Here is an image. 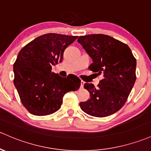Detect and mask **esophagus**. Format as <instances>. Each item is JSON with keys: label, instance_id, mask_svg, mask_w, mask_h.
Wrapping results in <instances>:
<instances>
[{"label": "esophagus", "instance_id": "esophagus-1", "mask_svg": "<svg viewBox=\"0 0 151 151\" xmlns=\"http://www.w3.org/2000/svg\"><path fill=\"white\" fill-rule=\"evenodd\" d=\"M84 84H85V82L83 81H81V88H83Z\"/></svg>", "mask_w": 151, "mask_h": 151}]
</instances>
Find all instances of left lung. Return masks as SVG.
I'll list each match as a JSON object with an SVG mask.
<instances>
[{
  "label": "left lung",
  "mask_w": 151,
  "mask_h": 151,
  "mask_svg": "<svg viewBox=\"0 0 151 151\" xmlns=\"http://www.w3.org/2000/svg\"><path fill=\"white\" fill-rule=\"evenodd\" d=\"M78 42L93 60L89 69L103 76L97 88L84 84L91 97L81 102V108L96 117L114 114L127 101L135 82L136 59L127 45L108 35L81 36Z\"/></svg>",
  "instance_id": "left-lung-1"
}]
</instances>
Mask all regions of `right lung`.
I'll return each mask as SVG.
<instances>
[{
    "mask_svg": "<svg viewBox=\"0 0 151 151\" xmlns=\"http://www.w3.org/2000/svg\"><path fill=\"white\" fill-rule=\"evenodd\" d=\"M78 38L58 34L37 37L24 47L14 64V86L21 101L31 114L45 116L60 109L67 92L80 88L78 77L63 78L52 67L63 61L65 50Z\"/></svg>",
    "mask_w": 151,
    "mask_h": 151,
    "instance_id": "right-lung-1",
    "label": "right lung"
}]
</instances>
